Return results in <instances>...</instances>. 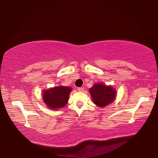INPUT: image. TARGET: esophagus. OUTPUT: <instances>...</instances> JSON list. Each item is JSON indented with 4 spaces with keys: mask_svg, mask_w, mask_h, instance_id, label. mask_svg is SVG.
<instances>
[{
    "mask_svg": "<svg viewBox=\"0 0 158 158\" xmlns=\"http://www.w3.org/2000/svg\"><path fill=\"white\" fill-rule=\"evenodd\" d=\"M77 90H78L79 92H81L84 90V87H79V88H77Z\"/></svg>",
    "mask_w": 158,
    "mask_h": 158,
    "instance_id": "esophagus-1",
    "label": "esophagus"
}]
</instances>
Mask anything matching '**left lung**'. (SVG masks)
I'll return each instance as SVG.
<instances>
[{
	"label": "left lung",
	"instance_id": "left-lung-1",
	"mask_svg": "<svg viewBox=\"0 0 158 158\" xmlns=\"http://www.w3.org/2000/svg\"><path fill=\"white\" fill-rule=\"evenodd\" d=\"M93 102L98 106H105L111 103L116 98V90L113 87L103 84H96L90 89Z\"/></svg>",
	"mask_w": 158,
	"mask_h": 158
}]
</instances>
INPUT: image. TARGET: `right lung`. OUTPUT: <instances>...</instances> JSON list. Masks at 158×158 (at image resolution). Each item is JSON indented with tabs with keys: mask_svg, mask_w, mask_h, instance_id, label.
<instances>
[{
	"mask_svg": "<svg viewBox=\"0 0 158 158\" xmlns=\"http://www.w3.org/2000/svg\"><path fill=\"white\" fill-rule=\"evenodd\" d=\"M71 90L70 87H54L44 90L42 98L49 108L52 109L62 108L68 103V97Z\"/></svg>",
	"mask_w": 158,
	"mask_h": 158,
	"instance_id": "1",
	"label": "right lung"
}]
</instances>
